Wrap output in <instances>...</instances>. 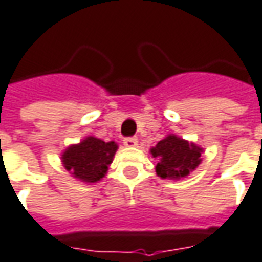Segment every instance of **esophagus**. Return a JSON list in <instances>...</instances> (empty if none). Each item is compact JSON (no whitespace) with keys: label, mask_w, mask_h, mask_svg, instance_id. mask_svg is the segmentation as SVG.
Here are the masks:
<instances>
[{"label":"esophagus","mask_w":262,"mask_h":262,"mask_svg":"<svg viewBox=\"0 0 262 262\" xmlns=\"http://www.w3.org/2000/svg\"><path fill=\"white\" fill-rule=\"evenodd\" d=\"M138 144V140L135 137H127L124 138V145L125 146H135Z\"/></svg>","instance_id":"esophagus-1"}]
</instances>
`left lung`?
<instances>
[{
    "label": "left lung",
    "instance_id": "1",
    "mask_svg": "<svg viewBox=\"0 0 262 262\" xmlns=\"http://www.w3.org/2000/svg\"><path fill=\"white\" fill-rule=\"evenodd\" d=\"M151 154L158 161L155 166L158 176L162 179H179L189 175L200 164L202 148L175 135H168L152 148Z\"/></svg>",
    "mask_w": 262,
    "mask_h": 262
}]
</instances>
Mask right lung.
Returning a JSON list of instances; mask_svg holds the SVG:
<instances>
[{"label":"right lung","instance_id":"obj_1","mask_svg":"<svg viewBox=\"0 0 262 262\" xmlns=\"http://www.w3.org/2000/svg\"><path fill=\"white\" fill-rule=\"evenodd\" d=\"M117 151L116 142L89 137L79 145H72L62 155L64 168L80 181H100L108 169Z\"/></svg>","mask_w":262,"mask_h":262}]
</instances>
